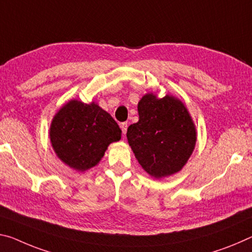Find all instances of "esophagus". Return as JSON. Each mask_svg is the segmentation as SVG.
I'll return each instance as SVG.
<instances>
[{
	"mask_svg": "<svg viewBox=\"0 0 252 252\" xmlns=\"http://www.w3.org/2000/svg\"><path fill=\"white\" fill-rule=\"evenodd\" d=\"M121 129H122V132H123V134L126 135V129H127V123L126 122H123V123H121Z\"/></svg>",
	"mask_w": 252,
	"mask_h": 252,
	"instance_id": "obj_1",
	"label": "esophagus"
}]
</instances>
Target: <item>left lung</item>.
Instances as JSON below:
<instances>
[{
    "label": "left lung",
    "instance_id": "left-lung-1",
    "mask_svg": "<svg viewBox=\"0 0 252 252\" xmlns=\"http://www.w3.org/2000/svg\"><path fill=\"white\" fill-rule=\"evenodd\" d=\"M139 121L126 138L138 162L154 178L178 173L196 145V126L186 105L173 95L147 93L138 103Z\"/></svg>",
    "mask_w": 252,
    "mask_h": 252
}]
</instances>
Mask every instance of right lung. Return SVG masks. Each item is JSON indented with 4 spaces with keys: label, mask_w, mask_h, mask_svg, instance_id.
<instances>
[{
    "label": "right lung",
    "mask_w": 252,
    "mask_h": 252,
    "mask_svg": "<svg viewBox=\"0 0 252 252\" xmlns=\"http://www.w3.org/2000/svg\"><path fill=\"white\" fill-rule=\"evenodd\" d=\"M118 123L97 103L70 99L51 120L49 138L55 154L70 168L86 171L101 161L112 142L121 139Z\"/></svg>",
    "instance_id": "obj_1"
}]
</instances>
